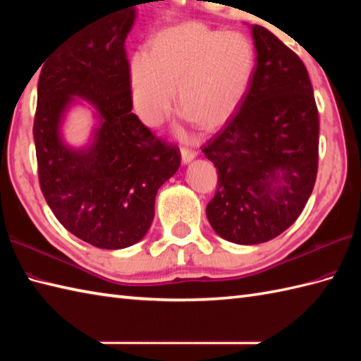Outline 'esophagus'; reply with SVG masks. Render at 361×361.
I'll use <instances>...</instances> for the list:
<instances>
[{"instance_id": "1", "label": "esophagus", "mask_w": 361, "mask_h": 361, "mask_svg": "<svg viewBox=\"0 0 361 361\" xmlns=\"http://www.w3.org/2000/svg\"><path fill=\"white\" fill-rule=\"evenodd\" d=\"M195 157H197V152L194 149H189V147H183L181 149V161L185 164L190 163V161H192Z\"/></svg>"}]
</instances>
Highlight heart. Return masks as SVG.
Instances as JSON below:
<instances>
[{"label":"heart","mask_w":361,"mask_h":361,"mask_svg":"<svg viewBox=\"0 0 361 361\" xmlns=\"http://www.w3.org/2000/svg\"><path fill=\"white\" fill-rule=\"evenodd\" d=\"M256 71V48L239 30L221 32L202 23L158 30L149 56L128 62V88L135 111L155 127L172 110L175 88L181 110L204 128L233 116L247 96Z\"/></svg>","instance_id":"obj_1"}]
</instances>
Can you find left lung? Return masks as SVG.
Returning a JSON list of instances; mask_svg holds the SVG:
<instances>
[{
  "label": "left lung",
  "mask_w": 361,
  "mask_h": 361,
  "mask_svg": "<svg viewBox=\"0 0 361 361\" xmlns=\"http://www.w3.org/2000/svg\"><path fill=\"white\" fill-rule=\"evenodd\" d=\"M256 71L225 127L203 145L219 186L206 206L225 240L256 245L302 212L318 171V109L302 60L262 26H251Z\"/></svg>",
  "instance_id": "left-lung-1"
}]
</instances>
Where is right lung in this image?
<instances>
[{
	"instance_id": "obj_1",
	"label": "right lung",
	"mask_w": 361,
	"mask_h": 361,
	"mask_svg": "<svg viewBox=\"0 0 361 361\" xmlns=\"http://www.w3.org/2000/svg\"><path fill=\"white\" fill-rule=\"evenodd\" d=\"M135 18L132 7L75 30L46 57L37 87L34 141L44 200L68 231L104 250L142 239L158 189L181 164L178 147L132 113L124 44ZM80 100L95 109L97 127L78 149L63 140L61 124Z\"/></svg>"
}]
</instances>
